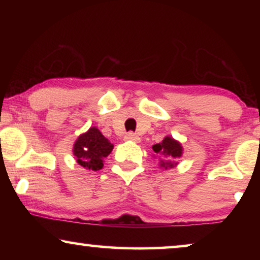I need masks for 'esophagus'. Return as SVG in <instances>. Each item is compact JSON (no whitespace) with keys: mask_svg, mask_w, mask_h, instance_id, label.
Instances as JSON below:
<instances>
[{"mask_svg":"<svg viewBox=\"0 0 260 260\" xmlns=\"http://www.w3.org/2000/svg\"><path fill=\"white\" fill-rule=\"evenodd\" d=\"M124 138H125L126 141H134V142L140 141V137H138L137 135L134 134V133H127Z\"/></svg>","mask_w":260,"mask_h":260,"instance_id":"esophagus-1","label":"esophagus"}]
</instances>
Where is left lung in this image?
<instances>
[{
    "label": "left lung",
    "mask_w": 260,
    "mask_h": 260,
    "mask_svg": "<svg viewBox=\"0 0 260 260\" xmlns=\"http://www.w3.org/2000/svg\"><path fill=\"white\" fill-rule=\"evenodd\" d=\"M152 149H154V151L156 152V154L165 156V157H167L168 159L177 158L182 155V147H181V144L179 143V142L173 140L172 137H166L165 140L162 141V143L152 145ZM176 163L168 161L166 163H162L161 166H167V167H169V168H172V167H174Z\"/></svg>",
    "instance_id": "left-lung-1"
}]
</instances>
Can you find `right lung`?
Instances as JSON below:
<instances>
[{
	"label": "right lung",
	"mask_w": 260,
	"mask_h": 260,
	"mask_svg": "<svg viewBox=\"0 0 260 260\" xmlns=\"http://www.w3.org/2000/svg\"><path fill=\"white\" fill-rule=\"evenodd\" d=\"M113 145L103 136L97 127H91L80 135L74 143L73 154L77 162L86 169L97 172L103 168V159L112 151Z\"/></svg>",
	"instance_id": "right-lung-1"
}]
</instances>
